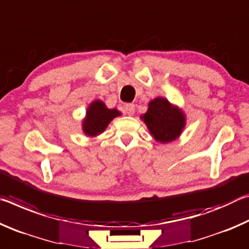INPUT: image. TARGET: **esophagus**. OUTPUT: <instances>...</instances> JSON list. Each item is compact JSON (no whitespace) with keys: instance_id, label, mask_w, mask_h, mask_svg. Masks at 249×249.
<instances>
[{"instance_id":"esophagus-1","label":"esophagus","mask_w":249,"mask_h":249,"mask_svg":"<svg viewBox=\"0 0 249 249\" xmlns=\"http://www.w3.org/2000/svg\"><path fill=\"white\" fill-rule=\"evenodd\" d=\"M125 112L127 115H134L135 113V105L134 104H126L125 105Z\"/></svg>"}]
</instances>
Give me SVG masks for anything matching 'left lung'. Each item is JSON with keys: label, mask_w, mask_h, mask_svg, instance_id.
I'll list each match as a JSON object with an SVG mask.
<instances>
[{"label": "left lung", "mask_w": 249, "mask_h": 249, "mask_svg": "<svg viewBox=\"0 0 249 249\" xmlns=\"http://www.w3.org/2000/svg\"><path fill=\"white\" fill-rule=\"evenodd\" d=\"M142 120L150 134L160 142H170L178 138L185 126V116L179 107L172 105L165 98L150 101L148 109Z\"/></svg>", "instance_id": "8db88e82"}]
</instances>
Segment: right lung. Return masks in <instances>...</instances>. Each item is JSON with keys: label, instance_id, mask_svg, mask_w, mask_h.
<instances>
[{"label": "right lung", "instance_id": "1", "mask_svg": "<svg viewBox=\"0 0 249 249\" xmlns=\"http://www.w3.org/2000/svg\"><path fill=\"white\" fill-rule=\"evenodd\" d=\"M121 112L116 108H107L104 102L95 100L87 109V116L82 122V129L86 135L95 137L103 133L113 119L120 116Z\"/></svg>", "mask_w": 249, "mask_h": 249}]
</instances>
